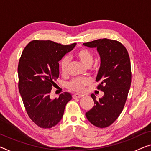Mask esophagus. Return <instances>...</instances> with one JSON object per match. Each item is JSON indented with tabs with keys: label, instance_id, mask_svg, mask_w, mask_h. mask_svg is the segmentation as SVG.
Listing matches in <instances>:
<instances>
[{
	"label": "esophagus",
	"instance_id": "obj_1",
	"mask_svg": "<svg viewBox=\"0 0 151 151\" xmlns=\"http://www.w3.org/2000/svg\"><path fill=\"white\" fill-rule=\"evenodd\" d=\"M72 97H73V99H76L81 98V97H82V95L79 94H73V95Z\"/></svg>",
	"mask_w": 151,
	"mask_h": 151
}]
</instances>
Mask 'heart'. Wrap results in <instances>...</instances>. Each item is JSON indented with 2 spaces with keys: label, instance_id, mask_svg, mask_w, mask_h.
Wrapping results in <instances>:
<instances>
[{
  "label": "heart",
  "instance_id": "obj_1",
  "mask_svg": "<svg viewBox=\"0 0 151 151\" xmlns=\"http://www.w3.org/2000/svg\"><path fill=\"white\" fill-rule=\"evenodd\" d=\"M75 57L86 68H89L93 63L94 56L92 52L87 48H80L75 52ZM69 64V59L65 57L61 63V70L62 73L67 72ZM89 81L85 78H76L68 83V88L76 92H80L85 86L88 83Z\"/></svg>",
  "mask_w": 151,
  "mask_h": 151
}]
</instances>
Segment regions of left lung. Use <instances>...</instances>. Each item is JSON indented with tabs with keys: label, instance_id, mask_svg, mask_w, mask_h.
Returning a JSON list of instances; mask_svg holds the SVG:
<instances>
[{
	"label": "left lung",
	"instance_id": "obj_1",
	"mask_svg": "<svg viewBox=\"0 0 151 151\" xmlns=\"http://www.w3.org/2000/svg\"><path fill=\"white\" fill-rule=\"evenodd\" d=\"M83 45L96 48L101 59L96 81L104 95L96 101L91 94L94 105L86 117L94 126L103 128L117 119L126 103L132 79L129 57L125 46L116 40L99 39Z\"/></svg>",
	"mask_w": 151,
	"mask_h": 151
}]
</instances>
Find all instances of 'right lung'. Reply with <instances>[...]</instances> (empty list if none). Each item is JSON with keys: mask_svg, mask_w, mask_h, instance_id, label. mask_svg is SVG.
I'll list each match as a JSON object with an SVG mask.
<instances>
[{"mask_svg": "<svg viewBox=\"0 0 151 151\" xmlns=\"http://www.w3.org/2000/svg\"><path fill=\"white\" fill-rule=\"evenodd\" d=\"M76 45H62L50 40H33L24 48L18 65L19 91L27 113L42 128H50L62 119L68 92L50 99V92L59 76L63 57Z\"/></svg>", "mask_w": 151, "mask_h": 151, "instance_id": "right-lung-1", "label": "right lung"}]
</instances>
